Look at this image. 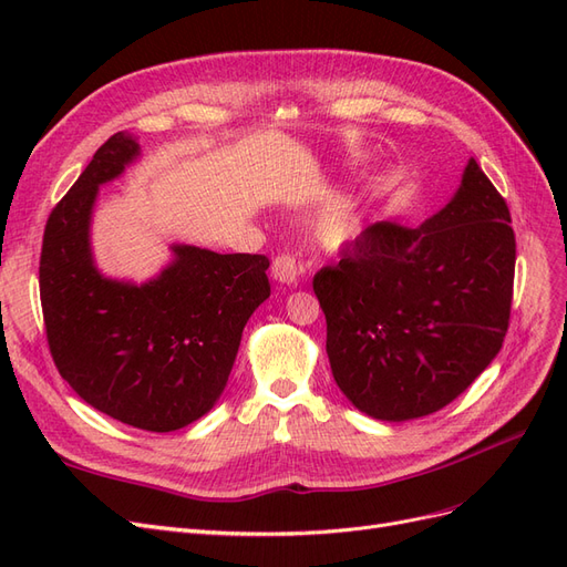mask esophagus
<instances>
[{
	"label": "esophagus",
	"mask_w": 567,
	"mask_h": 567,
	"mask_svg": "<svg viewBox=\"0 0 567 567\" xmlns=\"http://www.w3.org/2000/svg\"><path fill=\"white\" fill-rule=\"evenodd\" d=\"M302 274V265L296 262L293 255L281 252L279 257H274L271 262V277L279 284H296Z\"/></svg>",
	"instance_id": "1"
}]
</instances>
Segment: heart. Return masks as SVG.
<instances>
[{
	"label": "heart",
	"mask_w": 567,
	"mask_h": 567,
	"mask_svg": "<svg viewBox=\"0 0 567 567\" xmlns=\"http://www.w3.org/2000/svg\"><path fill=\"white\" fill-rule=\"evenodd\" d=\"M357 229H359V210L350 200L331 205V208L326 210L317 221V234L321 238V244L326 246L348 244L357 234Z\"/></svg>",
	"instance_id": "b5f03b06"
}]
</instances>
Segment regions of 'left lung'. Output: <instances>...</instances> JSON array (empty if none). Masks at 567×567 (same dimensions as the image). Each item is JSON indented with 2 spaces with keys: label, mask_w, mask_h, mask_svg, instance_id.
Segmentation results:
<instances>
[{
  "label": "left lung",
  "mask_w": 567,
  "mask_h": 567,
  "mask_svg": "<svg viewBox=\"0 0 567 567\" xmlns=\"http://www.w3.org/2000/svg\"><path fill=\"white\" fill-rule=\"evenodd\" d=\"M513 271L508 205L475 158L421 227H367L312 281L342 394L379 421L447 406L502 350Z\"/></svg>",
  "instance_id": "8db88e82"
}]
</instances>
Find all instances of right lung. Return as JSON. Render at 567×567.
Listing matches in <instances>:
<instances>
[{
	"mask_svg": "<svg viewBox=\"0 0 567 567\" xmlns=\"http://www.w3.org/2000/svg\"><path fill=\"white\" fill-rule=\"evenodd\" d=\"M136 156L134 136L113 134L51 210L40 298L63 381L101 414L169 433L219 400L244 326L269 298V260L173 246L175 260L142 286L101 277L90 248L94 200Z\"/></svg>",
	"mask_w": 567,
	"mask_h": 567,
	"instance_id": "obj_1",
	"label": "right lung"
}]
</instances>
